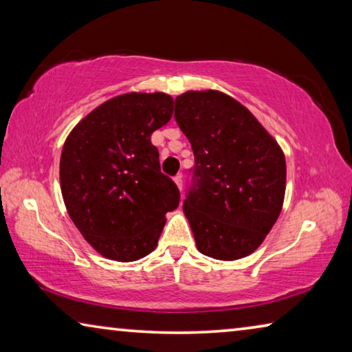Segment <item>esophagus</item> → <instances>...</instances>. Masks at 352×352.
I'll return each mask as SVG.
<instances>
[{"mask_svg":"<svg viewBox=\"0 0 352 352\" xmlns=\"http://www.w3.org/2000/svg\"><path fill=\"white\" fill-rule=\"evenodd\" d=\"M174 182H175V184H177V188L182 190V189H183V180H182V174L175 175V177H174Z\"/></svg>","mask_w":352,"mask_h":352,"instance_id":"1","label":"esophagus"}]
</instances>
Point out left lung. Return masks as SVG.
Wrapping results in <instances>:
<instances>
[{"mask_svg":"<svg viewBox=\"0 0 352 352\" xmlns=\"http://www.w3.org/2000/svg\"><path fill=\"white\" fill-rule=\"evenodd\" d=\"M175 121L195 158L183 211L197 250L219 261L245 258L283 210V148L247 107L217 90L177 96Z\"/></svg>","mask_w":352,"mask_h":352,"instance_id":"obj_1","label":"left lung"}]
</instances>
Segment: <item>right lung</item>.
Returning a JSON list of instances; mask_svg holds the SVG:
<instances>
[{"instance_id":"1","label":"right lung","mask_w":352,"mask_h":352,"mask_svg":"<svg viewBox=\"0 0 352 352\" xmlns=\"http://www.w3.org/2000/svg\"><path fill=\"white\" fill-rule=\"evenodd\" d=\"M166 93H126L100 104L65 140L60 189L85 241L104 258L132 262L158 245L180 201L151 136L170 121Z\"/></svg>"}]
</instances>
